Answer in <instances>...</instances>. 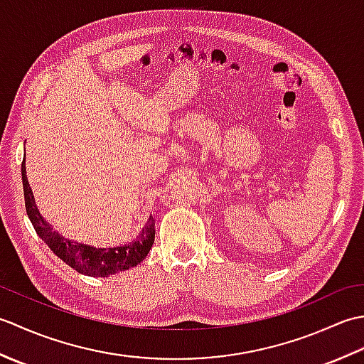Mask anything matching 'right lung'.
I'll list each match as a JSON object with an SVG mask.
<instances>
[{"mask_svg":"<svg viewBox=\"0 0 364 364\" xmlns=\"http://www.w3.org/2000/svg\"><path fill=\"white\" fill-rule=\"evenodd\" d=\"M21 180L23 192H25V205L28 218L33 223L38 237L50 247L51 252L65 264L75 269L76 272L89 277H109L122 270L136 267L149 255L154 242V219L150 215L139 236L125 245L98 249V247L72 241L54 230L36 205L34 194L29 188L25 161L21 162Z\"/></svg>","mask_w":364,"mask_h":364,"instance_id":"add662e5","label":"right lung"}]
</instances>
